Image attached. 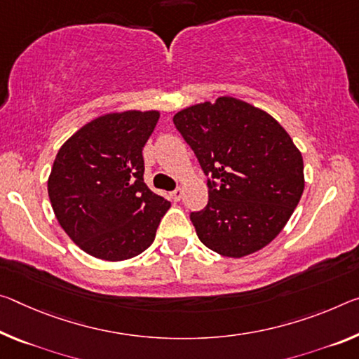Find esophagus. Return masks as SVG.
<instances>
[{
  "instance_id": "34e87169",
  "label": "esophagus",
  "mask_w": 359,
  "mask_h": 359,
  "mask_svg": "<svg viewBox=\"0 0 359 359\" xmlns=\"http://www.w3.org/2000/svg\"><path fill=\"white\" fill-rule=\"evenodd\" d=\"M182 196H184V190H182L180 187H179V189H175L174 191H170V198H172L174 201H180Z\"/></svg>"
}]
</instances>
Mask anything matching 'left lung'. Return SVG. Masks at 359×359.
Here are the masks:
<instances>
[{"mask_svg":"<svg viewBox=\"0 0 359 359\" xmlns=\"http://www.w3.org/2000/svg\"><path fill=\"white\" fill-rule=\"evenodd\" d=\"M174 126L208 175L206 208L190 212L204 246L244 257L280 235L304 193V161L269 113L233 97L185 108Z\"/></svg>","mask_w":359,"mask_h":359,"instance_id":"obj_1","label":"left lung"}]
</instances>
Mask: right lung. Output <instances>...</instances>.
Returning <instances> with one entry per match:
<instances>
[{"mask_svg": "<svg viewBox=\"0 0 359 359\" xmlns=\"http://www.w3.org/2000/svg\"><path fill=\"white\" fill-rule=\"evenodd\" d=\"M158 118L155 110L99 116L57 153L49 200L62 229L84 252L126 260L155 240L170 203L145 185L142 150Z\"/></svg>", "mask_w": 359, "mask_h": 359, "instance_id": "add662e5", "label": "right lung"}]
</instances>
